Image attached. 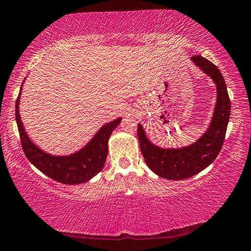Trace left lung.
I'll return each instance as SVG.
<instances>
[{
	"label": "left lung",
	"instance_id": "8db88e82",
	"mask_svg": "<svg viewBox=\"0 0 251 251\" xmlns=\"http://www.w3.org/2000/svg\"><path fill=\"white\" fill-rule=\"evenodd\" d=\"M191 60L212 77L217 85V104L207 132L194 145L181 149H161L146 137L141 125H138V139L147 166L164 179L182 180L199 174L219 154L224 145L230 118V99L219 69L206 57L195 55Z\"/></svg>",
	"mask_w": 251,
	"mask_h": 251
}]
</instances>
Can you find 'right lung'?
<instances>
[{
	"label": "right lung",
	"instance_id": "obj_1",
	"mask_svg": "<svg viewBox=\"0 0 251 251\" xmlns=\"http://www.w3.org/2000/svg\"><path fill=\"white\" fill-rule=\"evenodd\" d=\"M22 90V87H21ZM20 94L15 103V119L18 125L22 149L33 166L57 182L77 184L89 181L102 170L108 154V141L112 131L121 122V118L104 125L83 149L68 157H54L33 145L24 131L19 114Z\"/></svg>",
	"mask_w": 251,
	"mask_h": 251
}]
</instances>
